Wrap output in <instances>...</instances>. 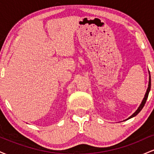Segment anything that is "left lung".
<instances>
[{
	"instance_id": "1",
	"label": "left lung",
	"mask_w": 154,
	"mask_h": 154,
	"mask_svg": "<svg viewBox=\"0 0 154 154\" xmlns=\"http://www.w3.org/2000/svg\"><path fill=\"white\" fill-rule=\"evenodd\" d=\"M148 73H149V81H148V87L147 91H146V94H145V96H144L142 102H141L140 105L139 106L138 109H137V110L135 111V113H133V114H132V115L130 116V117H129L128 119H130V118L134 117V116H135L136 115H137V114H138V113L140 112V111L141 110H142V109H143V106H145V103H146V100H147V98H148V93H149L150 90H151V75H150V72H148Z\"/></svg>"
}]
</instances>
